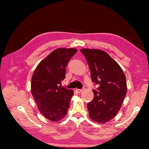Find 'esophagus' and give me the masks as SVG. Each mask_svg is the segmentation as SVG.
<instances>
[{
    "mask_svg": "<svg viewBox=\"0 0 149 149\" xmlns=\"http://www.w3.org/2000/svg\"><path fill=\"white\" fill-rule=\"evenodd\" d=\"M75 91H76L78 93H81L82 91H83V89H75Z\"/></svg>",
    "mask_w": 149,
    "mask_h": 149,
    "instance_id": "34e87169",
    "label": "esophagus"
}]
</instances>
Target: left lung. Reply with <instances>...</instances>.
<instances>
[{
  "label": "left lung",
  "instance_id": "8db88e82",
  "mask_svg": "<svg viewBox=\"0 0 149 149\" xmlns=\"http://www.w3.org/2000/svg\"><path fill=\"white\" fill-rule=\"evenodd\" d=\"M89 64L92 81L99 87L93 90L94 98L87 104L89 117L99 123L114 118L127 93L125 75L119 64L101 50H80Z\"/></svg>",
  "mask_w": 149,
  "mask_h": 149
}]
</instances>
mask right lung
<instances>
[{"mask_svg": "<svg viewBox=\"0 0 149 149\" xmlns=\"http://www.w3.org/2000/svg\"><path fill=\"white\" fill-rule=\"evenodd\" d=\"M77 49L60 48L54 50L39 63L31 78V93L43 116L58 122L67 114L72 89L60 86L65 79V67Z\"/></svg>", "mask_w": 149, "mask_h": 149, "instance_id": "obj_1", "label": "right lung"}]
</instances>
